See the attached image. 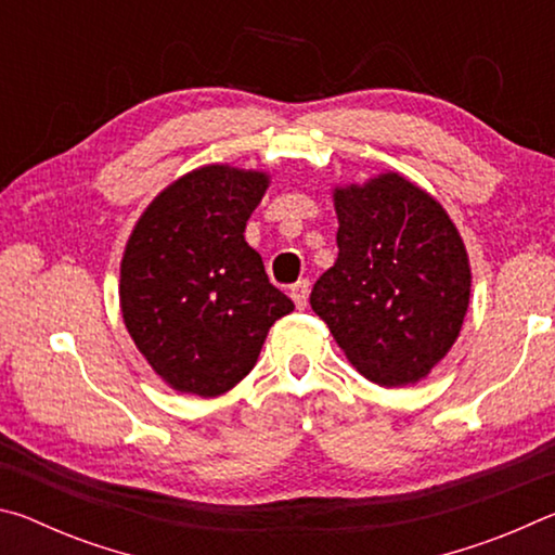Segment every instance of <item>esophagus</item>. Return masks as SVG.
I'll list each match as a JSON object with an SVG mask.
<instances>
[{"mask_svg": "<svg viewBox=\"0 0 555 555\" xmlns=\"http://www.w3.org/2000/svg\"><path fill=\"white\" fill-rule=\"evenodd\" d=\"M308 294H311V284H308V279H300L294 286H291V298H294V304L298 308H306Z\"/></svg>", "mask_w": 555, "mask_h": 555, "instance_id": "esophagus-1", "label": "esophagus"}]
</instances>
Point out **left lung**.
Segmentation results:
<instances>
[{
	"instance_id": "8db88e82",
	"label": "left lung",
	"mask_w": 555,
	"mask_h": 555,
	"mask_svg": "<svg viewBox=\"0 0 555 555\" xmlns=\"http://www.w3.org/2000/svg\"><path fill=\"white\" fill-rule=\"evenodd\" d=\"M337 259L311 291L352 367L379 387L426 379L469 304L465 242L443 205L393 171L335 185Z\"/></svg>"
}]
</instances>
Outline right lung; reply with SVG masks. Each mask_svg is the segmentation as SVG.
I'll return each mask as SVG.
<instances>
[{"label": "right lung", "instance_id": "add662e5", "mask_svg": "<svg viewBox=\"0 0 555 555\" xmlns=\"http://www.w3.org/2000/svg\"><path fill=\"white\" fill-rule=\"evenodd\" d=\"M267 188L264 171L201 166L166 185L129 234L121 318L149 367L176 391H230L257 364L269 327L294 311L244 242Z\"/></svg>", "mask_w": 555, "mask_h": 555}]
</instances>
